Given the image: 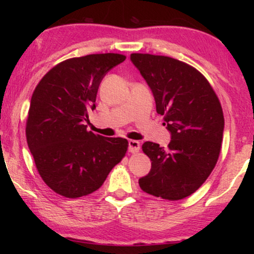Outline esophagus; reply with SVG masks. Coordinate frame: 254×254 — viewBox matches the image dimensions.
<instances>
[{"mask_svg":"<svg viewBox=\"0 0 254 254\" xmlns=\"http://www.w3.org/2000/svg\"><path fill=\"white\" fill-rule=\"evenodd\" d=\"M128 150H129L131 154H136V152L140 150V142L135 140L128 141Z\"/></svg>","mask_w":254,"mask_h":254,"instance_id":"34e87169","label":"esophagus"}]
</instances>
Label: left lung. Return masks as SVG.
I'll return each instance as SVG.
<instances>
[{
  "label": "left lung",
  "mask_w": 254,
  "mask_h": 254,
  "mask_svg": "<svg viewBox=\"0 0 254 254\" xmlns=\"http://www.w3.org/2000/svg\"><path fill=\"white\" fill-rule=\"evenodd\" d=\"M130 61L151 89L156 111L171 133L168 148L144 142L151 170L138 179L145 193L165 200L190 195L213 171L221 151L224 117L206 77L192 65L152 54H130Z\"/></svg>",
  "instance_id": "1"
}]
</instances>
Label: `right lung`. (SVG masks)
<instances>
[{
	"instance_id": "right-lung-1",
	"label": "right lung",
	"mask_w": 254,
	"mask_h": 254,
	"mask_svg": "<svg viewBox=\"0 0 254 254\" xmlns=\"http://www.w3.org/2000/svg\"><path fill=\"white\" fill-rule=\"evenodd\" d=\"M126 60L123 54L68 59L51 69L34 89L26 140L46 185L62 196L81 197L103 185L124 158L128 141L86 130L88 112L104 76Z\"/></svg>"
}]
</instances>
